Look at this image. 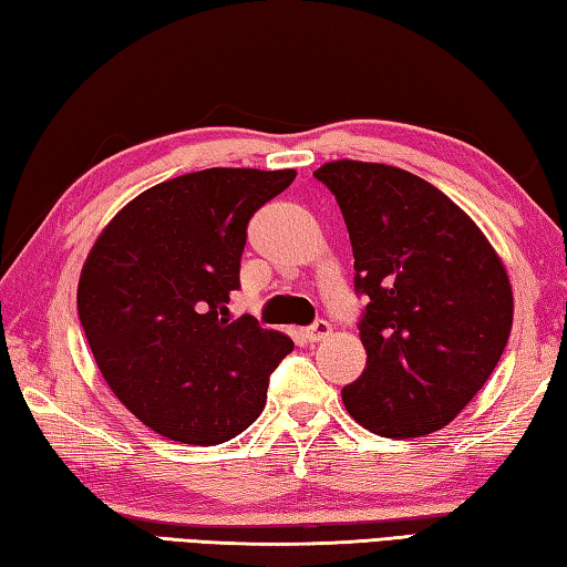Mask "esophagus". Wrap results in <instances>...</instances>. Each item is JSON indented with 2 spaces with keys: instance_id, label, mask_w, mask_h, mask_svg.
<instances>
[{
  "instance_id": "34e87169",
  "label": "esophagus",
  "mask_w": 567,
  "mask_h": 567,
  "mask_svg": "<svg viewBox=\"0 0 567 567\" xmlns=\"http://www.w3.org/2000/svg\"><path fill=\"white\" fill-rule=\"evenodd\" d=\"M328 333H330V323H328V320H316L313 326H308V328L303 330V336H306L308 343H318V340H323Z\"/></svg>"
}]
</instances>
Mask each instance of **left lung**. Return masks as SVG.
<instances>
[{
	"label": "left lung",
	"mask_w": 567,
	"mask_h": 567,
	"mask_svg": "<svg viewBox=\"0 0 567 567\" xmlns=\"http://www.w3.org/2000/svg\"><path fill=\"white\" fill-rule=\"evenodd\" d=\"M336 195L368 306L352 420L390 440L442 430L484 388L514 323L504 264L454 202L408 169L338 159L313 173Z\"/></svg>",
	"instance_id": "8db88e82"
}]
</instances>
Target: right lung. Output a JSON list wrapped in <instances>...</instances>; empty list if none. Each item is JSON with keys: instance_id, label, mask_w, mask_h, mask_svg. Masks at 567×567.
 Returning <instances> with one entry per match:
<instances>
[{"instance_id": "right-lung-1", "label": "right lung", "mask_w": 567, "mask_h": 567, "mask_svg": "<svg viewBox=\"0 0 567 567\" xmlns=\"http://www.w3.org/2000/svg\"><path fill=\"white\" fill-rule=\"evenodd\" d=\"M293 169L212 167L117 212L83 264L79 318L109 388L153 432L221 444L261 414L293 340L227 318L256 209Z\"/></svg>"}]
</instances>
